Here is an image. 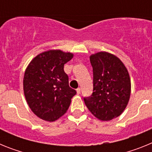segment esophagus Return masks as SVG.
<instances>
[{
	"instance_id": "esophagus-1",
	"label": "esophagus",
	"mask_w": 152,
	"mask_h": 152,
	"mask_svg": "<svg viewBox=\"0 0 152 152\" xmlns=\"http://www.w3.org/2000/svg\"><path fill=\"white\" fill-rule=\"evenodd\" d=\"M76 91H77V94H80V88H77V89L76 90Z\"/></svg>"
}]
</instances>
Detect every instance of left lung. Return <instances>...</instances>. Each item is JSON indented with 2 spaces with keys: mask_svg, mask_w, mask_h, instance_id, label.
<instances>
[{
  "mask_svg": "<svg viewBox=\"0 0 152 152\" xmlns=\"http://www.w3.org/2000/svg\"><path fill=\"white\" fill-rule=\"evenodd\" d=\"M94 74V90L84 98L90 112L98 119L109 121L123 113L131 94L128 70L116 56L99 52L90 56Z\"/></svg>",
  "mask_w": 152,
  "mask_h": 152,
  "instance_id": "1",
  "label": "left lung"
}]
</instances>
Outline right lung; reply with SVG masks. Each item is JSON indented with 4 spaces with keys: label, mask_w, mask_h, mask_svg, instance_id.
Listing matches in <instances>:
<instances>
[{
    "label": "right lung",
    "mask_w": 152,
    "mask_h": 152,
    "mask_svg": "<svg viewBox=\"0 0 152 152\" xmlns=\"http://www.w3.org/2000/svg\"><path fill=\"white\" fill-rule=\"evenodd\" d=\"M72 52L52 49L37 55L28 64L23 77L27 104L36 116L54 122L68 110L76 91L68 85L64 64L73 58Z\"/></svg>",
    "instance_id": "add662e5"
}]
</instances>
